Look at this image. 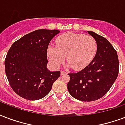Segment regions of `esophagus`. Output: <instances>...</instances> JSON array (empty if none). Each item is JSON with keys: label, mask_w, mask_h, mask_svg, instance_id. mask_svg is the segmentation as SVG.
<instances>
[{"label": "esophagus", "mask_w": 125, "mask_h": 125, "mask_svg": "<svg viewBox=\"0 0 125 125\" xmlns=\"http://www.w3.org/2000/svg\"><path fill=\"white\" fill-rule=\"evenodd\" d=\"M64 74H66V73L65 72H63V71H61V75H63Z\"/></svg>", "instance_id": "34e87169"}]
</instances>
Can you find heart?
<instances>
[{
	"label": "heart",
	"mask_w": 125,
	"mask_h": 125,
	"mask_svg": "<svg viewBox=\"0 0 125 125\" xmlns=\"http://www.w3.org/2000/svg\"><path fill=\"white\" fill-rule=\"evenodd\" d=\"M55 43L57 47L50 45L48 48V56L54 67H60L66 55L67 67L82 70L91 62L97 49V42L93 37L73 32L61 35Z\"/></svg>",
	"instance_id": "heart-1"
}]
</instances>
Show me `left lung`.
<instances>
[{
  "mask_svg": "<svg viewBox=\"0 0 125 125\" xmlns=\"http://www.w3.org/2000/svg\"><path fill=\"white\" fill-rule=\"evenodd\" d=\"M95 39L97 52L87 67L76 73H68L67 86L71 95L81 101H93L105 95L119 73V63L116 50L105 38L87 31Z\"/></svg>",
  "mask_w": 125,
  "mask_h": 125,
  "instance_id": "obj_1",
  "label": "left lung"
}]
</instances>
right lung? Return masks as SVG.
<instances>
[{
	"instance_id": "add662e5",
	"label": "right lung",
	"mask_w": 125,
	"mask_h": 125,
	"mask_svg": "<svg viewBox=\"0 0 125 125\" xmlns=\"http://www.w3.org/2000/svg\"><path fill=\"white\" fill-rule=\"evenodd\" d=\"M58 30H37L25 35L11 46L4 65L6 77L14 91L25 99L35 101L46 96L60 71L47 68V50Z\"/></svg>"
}]
</instances>
